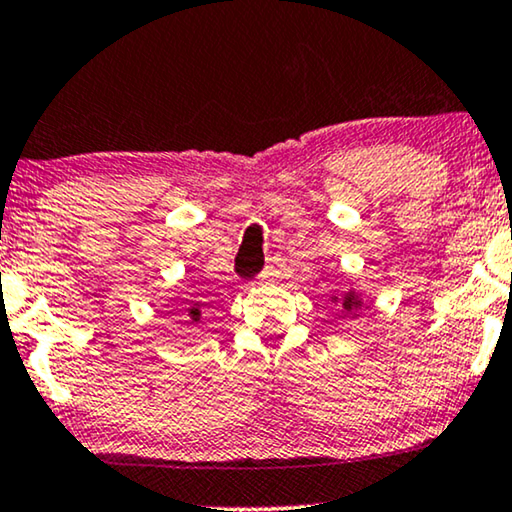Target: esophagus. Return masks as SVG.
<instances>
[{
	"instance_id": "esophagus-1",
	"label": "esophagus",
	"mask_w": 512,
	"mask_h": 512,
	"mask_svg": "<svg viewBox=\"0 0 512 512\" xmlns=\"http://www.w3.org/2000/svg\"><path fill=\"white\" fill-rule=\"evenodd\" d=\"M275 275H277V268L272 263H268L263 268V272H261V279H270V277H275Z\"/></svg>"
}]
</instances>
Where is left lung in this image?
<instances>
[{"label":"left lung","instance_id":"8db88e82","mask_svg":"<svg viewBox=\"0 0 512 512\" xmlns=\"http://www.w3.org/2000/svg\"><path fill=\"white\" fill-rule=\"evenodd\" d=\"M342 305H345V312L347 314H356L361 310V300L356 296H345V300H342Z\"/></svg>","mask_w":512,"mask_h":512}]
</instances>
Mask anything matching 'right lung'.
I'll list each match as a JSON object with an SVG mask.
<instances>
[{
  "label": "right lung",
  "mask_w": 512,
  "mask_h": 512,
  "mask_svg": "<svg viewBox=\"0 0 512 512\" xmlns=\"http://www.w3.org/2000/svg\"><path fill=\"white\" fill-rule=\"evenodd\" d=\"M191 317H193V319H200V312L195 310V307H191Z\"/></svg>",
  "instance_id": "add662e5"
}]
</instances>
